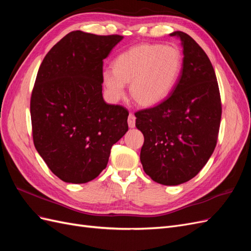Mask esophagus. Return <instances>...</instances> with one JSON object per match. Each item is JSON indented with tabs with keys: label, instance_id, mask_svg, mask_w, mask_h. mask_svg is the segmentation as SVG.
I'll use <instances>...</instances> for the list:
<instances>
[{
	"label": "esophagus",
	"instance_id": "obj_1",
	"mask_svg": "<svg viewBox=\"0 0 251 251\" xmlns=\"http://www.w3.org/2000/svg\"><path fill=\"white\" fill-rule=\"evenodd\" d=\"M135 123H136V117H135L134 114L130 113V115H128V118H127L128 126H130V127H135Z\"/></svg>",
	"mask_w": 251,
	"mask_h": 251
}]
</instances>
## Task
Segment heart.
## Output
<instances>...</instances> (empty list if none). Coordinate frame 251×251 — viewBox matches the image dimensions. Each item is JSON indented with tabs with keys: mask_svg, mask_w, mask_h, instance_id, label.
<instances>
[{
	"mask_svg": "<svg viewBox=\"0 0 251 251\" xmlns=\"http://www.w3.org/2000/svg\"><path fill=\"white\" fill-rule=\"evenodd\" d=\"M182 67L180 51L173 46L142 44L119 54L113 70L102 72V81L112 101L125 95L130 83L133 100L143 107L162 101L175 87Z\"/></svg>",
	"mask_w": 251,
	"mask_h": 251,
	"instance_id": "1",
	"label": "heart"
}]
</instances>
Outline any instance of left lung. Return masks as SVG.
<instances>
[{"mask_svg": "<svg viewBox=\"0 0 251 251\" xmlns=\"http://www.w3.org/2000/svg\"><path fill=\"white\" fill-rule=\"evenodd\" d=\"M170 35L180 39L183 48L180 76L163 101L135 116L144 136L143 171L157 183L179 185L194 178L214 153L222 107L206 53L184 32Z\"/></svg>", "mask_w": 251, "mask_h": 251, "instance_id": "1", "label": "left lung"}]
</instances>
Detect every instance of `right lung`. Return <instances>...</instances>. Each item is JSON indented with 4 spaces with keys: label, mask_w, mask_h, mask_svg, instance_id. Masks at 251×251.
Instances as JSON below:
<instances>
[{
    "label": "right lung",
    "mask_w": 251,
    "mask_h": 251,
    "mask_svg": "<svg viewBox=\"0 0 251 251\" xmlns=\"http://www.w3.org/2000/svg\"><path fill=\"white\" fill-rule=\"evenodd\" d=\"M121 35L72 31L45 56L30 100L34 147L68 183H87L127 132L128 112L102 97V65Z\"/></svg>",
    "instance_id": "add662e5"
}]
</instances>
